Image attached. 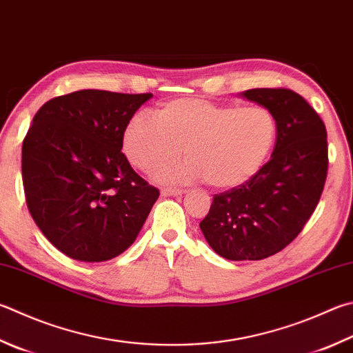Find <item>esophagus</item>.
Returning <instances> with one entry per match:
<instances>
[{"label":"esophagus","mask_w":353,"mask_h":353,"mask_svg":"<svg viewBox=\"0 0 353 353\" xmlns=\"http://www.w3.org/2000/svg\"><path fill=\"white\" fill-rule=\"evenodd\" d=\"M185 190L182 188H172V187H163L162 190H160V194L162 196H179L182 194Z\"/></svg>","instance_id":"1"}]
</instances>
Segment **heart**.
<instances>
[{"mask_svg": "<svg viewBox=\"0 0 353 353\" xmlns=\"http://www.w3.org/2000/svg\"><path fill=\"white\" fill-rule=\"evenodd\" d=\"M278 140V121L261 105H217L202 99L166 101L154 117L139 114L123 132L132 166L152 171L183 152V163L163 171L168 179L201 181L217 190L241 187L262 170Z\"/></svg>", "mask_w": 353, "mask_h": 353, "instance_id": "heart-1", "label": "heart"}]
</instances>
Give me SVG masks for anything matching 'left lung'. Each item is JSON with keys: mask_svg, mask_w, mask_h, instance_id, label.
<instances>
[{"mask_svg": "<svg viewBox=\"0 0 353 353\" xmlns=\"http://www.w3.org/2000/svg\"><path fill=\"white\" fill-rule=\"evenodd\" d=\"M242 97L273 112L276 145L253 179L214 194L199 227L222 258L259 261L285 248L315 211L327 177V131L292 89H248Z\"/></svg>", "mask_w": 353, "mask_h": 353, "instance_id": "left-lung-1", "label": "left lung"}]
</instances>
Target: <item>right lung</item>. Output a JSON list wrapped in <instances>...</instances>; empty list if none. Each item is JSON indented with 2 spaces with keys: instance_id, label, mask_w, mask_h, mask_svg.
Returning a JSON list of instances; mask_svg holds the SVG:
<instances>
[{
  "instance_id": "add662e5",
  "label": "right lung",
  "mask_w": 353,
  "mask_h": 353,
  "mask_svg": "<svg viewBox=\"0 0 353 353\" xmlns=\"http://www.w3.org/2000/svg\"><path fill=\"white\" fill-rule=\"evenodd\" d=\"M152 94L83 89L44 103L23 140L26 203L41 233L77 261L112 259L136 241L159 190L131 168L123 132Z\"/></svg>"
}]
</instances>
